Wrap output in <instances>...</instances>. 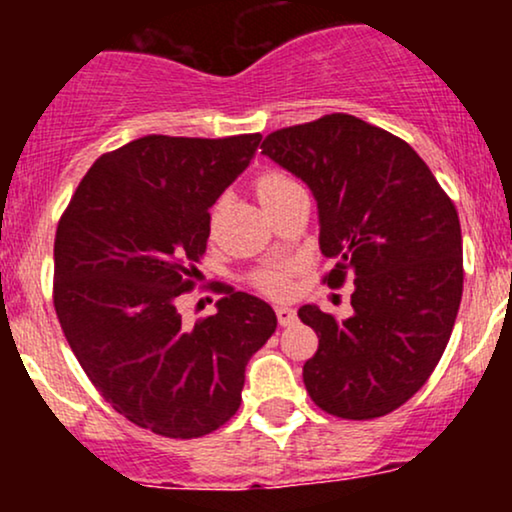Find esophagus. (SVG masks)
Masks as SVG:
<instances>
[{
	"instance_id": "1",
	"label": "esophagus",
	"mask_w": 512,
	"mask_h": 512,
	"mask_svg": "<svg viewBox=\"0 0 512 512\" xmlns=\"http://www.w3.org/2000/svg\"><path fill=\"white\" fill-rule=\"evenodd\" d=\"M276 317H279V325H293L296 322V310L289 305H276Z\"/></svg>"
}]
</instances>
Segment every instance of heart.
Masks as SVG:
<instances>
[{
    "instance_id": "obj_1",
    "label": "heart",
    "mask_w": 512,
    "mask_h": 512,
    "mask_svg": "<svg viewBox=\"0 0 512 512\" xmlns=\"http://www.w3.org/2000/svg\"><path fill=\"white\" fill-rule=\"evenodd\" d=\"M296 185L291 178H286V175L281 173H267L262 175L260 180H257V199L262 202V207H267L269 202L276 195H281V192L286 190V187ZM257 284L262 286L267 293H274V296H279V293L286 291V274L281 267H272V269H264V272L257 276Z\"/></svg>"
}]
</instances>
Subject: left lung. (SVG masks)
<instances>
[{
  "label": "left lung",
  "instance_id": "8db88e82",
  "mask_svg": "<svg viewBox=\"0 0 512 512\" xmlns=\"http://www.w3.org/2000/svg\"><path fill=\"white\" fill-rule=\"evenodd\" d=\"M262 154L313 192L320 250L337 262L327 284L354 281L346 320L298 310L320 339L305 390L342 419L390 414L424 387L460 310L457 211L407 142L354 115L279 129Z\"/></svg>",
  "mask_w": 512,
  "mask_h": 512
}]
</instances>
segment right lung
I'll list each match as a JSON object with an SVG mask.
<instances>
[{"label": "right lung", "mask_w": 512, "mask_h": 512, "mask_svg": "<svg viewBox=\"0 0 512 512\" xmlns=\"http://www.w3.org/2000/svg\"><path fill=\"white\" fill-rule=\"evenodd\" d=\"M260 139H134L93 163L57 226L64 337L105 402L158 436L199 438L226 424L245 366L276 330L272 305L228 286L195 327L178 313L207 250L209 209Z\"/></svg>", "instance_id": "right-lung-1"}]
</instances>
